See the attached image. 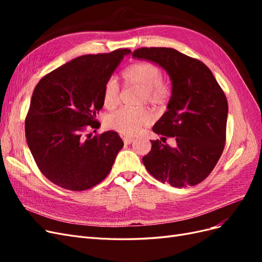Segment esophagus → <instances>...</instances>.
I'll return each mask as SVG.
<instances>
[{
  "label": "esophagus",
  "instance_id": "esophagus-1",
  "mask_svg": "<svg viewBox=\"0 0 262 262\" xmlns=\"http://www.w3.org/2000/svg\"><path fill=\"white\" fill-rule=\"evenodd\" d=\"M122 140H123V143H124V144H126V145L131 144L132 142H133V139H132V138H128V137H124Z\"/></svg>",
  "mask_w": 262,
  "mask_h": 262
}]
</instances>
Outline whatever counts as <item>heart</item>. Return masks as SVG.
<instances>
[{"label": "heart", "mask_w": 262, "mask_h": 262, "mask_svg": "<svg viewBox=\"0 0 262 262\" xmlns=\"http://www.w3.org/2000/svg\"><path fill=\"white\" fill-rule=\"evenodd\" d=\"M122 76L125 83L143 89L142 100L152 105H163L169 97V87L162 81L160 68L149 62H137L126 68ZM105 107L115 108L119 102V86L115 78L107 81L104 89ZM152 120V115L146 109L120 108L107 118L110 129L122 136L133 137Z\"/></svg>", "instance_id": "obj_1"}]
</instances>
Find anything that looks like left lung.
<instances>
[{"label": "left lung", "mask_w": 262, "mask_h": 262, "mask_svg": "<svg viewBox=\"0 0 262 262\" xmlns=\"http://www.w3.org/2000/svg\"><path fill=\"white\" fill-rule=\"evenodd\" d=\"M134 59L160 66L169 75L171 95L153 132L152 148L142 161L161 182L176 188L195 186L207 178L224 149L228 105L210 69L171 48H141ZM173 137L176 145H163ZM163 141L162 142L161 141Z\"/></svg>", "instance_id": "1"}]
</instances>
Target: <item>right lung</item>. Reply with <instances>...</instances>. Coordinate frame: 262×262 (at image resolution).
<instances>
[{"label": "right lung", "mask_w": 262, "mask_h": 262, "mask_svg": "<svg viewBox=\"0 0 262 262\" xmlns=\"http://www.w3.org/2000/svg\"><path fill=\"white\" fill-rule=\"evenodd\" d=\"M129 49L86 54L43 76L31 97L25 136L31 155L53 184L83 191L104 180L123 147L115 131L85 138L98 129L104 89Z\"/></svg>", "instance_id": "obj_1"}]
</instances>
